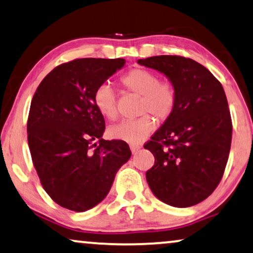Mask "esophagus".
Masks as SVG:
<instances>
[{"mask_svg": "<svg viewBox=\"0 0 253 253\" xmlns=\"http://www.w3.org/2000/svg\"><path fill=\"white\" fill-rule=\"evenodd\" d=\"M129 147H130V150H132L133 154H136L141 148V146H139V144H135V143H130Z\"/></svg>", "mask_w": 253, "mask_h": 253, "instance_id": "34e87169", "label": "esophagus"}]
</instances>
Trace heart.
<instances>
[{
	"mask_svg": "<svg viewBox=\"0 0 253 253\" xmlns=\"http://www.w3.org/2000/svg\"><path fill=\"white\" fill-rule=\"evenodd\" d=\"M121 84L130 92L141 96L140 113L137 119L123 120L109 129L112 139L123 140L130 143H139L156 126L151 113L158 120H167L174 111L177 103V91L169 81H160L153 70L134 68L121 77ZM93 102L99 113L107 119L114 120L118 117L117 96L112 86L103 83L97 87Z\"/></svg>",
	"mask_w": 253,
	"mask_h": 253,
	"instance_id": "obj_1",
	"label": "heart"
}]
</instances>
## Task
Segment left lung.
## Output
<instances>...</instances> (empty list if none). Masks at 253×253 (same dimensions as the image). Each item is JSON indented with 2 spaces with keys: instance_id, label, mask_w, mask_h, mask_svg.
Masks as SVG:
<instances>
[{
  "instance_id": "left-lung-1",
  "label": "left lung",
  "mask_w": 253,
  "mask_h": 253,
  "mask_svg": "<svg viewBox=\"0 0 253 253\" xmlns=\"http://www.w3.org/2000/svg\"><path fill=\"white\" fill-rule=\"evenodd\" d=\"M137 62L163 73L177 91L172 114L144 143L155 157L147 181L163 203L194 206L213 193L227 166L232 123L224 90L192 59L158 55Z\"/></svg>"
}]
</instances>
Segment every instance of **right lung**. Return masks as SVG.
Returning a JSON list of instances; mask_svg holds the SVG:
<instances>
[{
  "label": "right lung",
  "instance_id": "right-lung-1",
  "mask_svg": "<svg viewBox=\"0 0 253 253\" xmlns=\"http://www.w3.org/2000/svg\"><path fill=\"white\" fill-rule=\"evenodd\" d=\"M126 63L124 59H75L47 74L33 95L28 142L43 190L67 210L85 211L109 193L129 160L125 141L102 139L105 120L93 95Z\"/></svg>",
  "mask_w": 253,
  "mask_h": 253
}]
</instances>
